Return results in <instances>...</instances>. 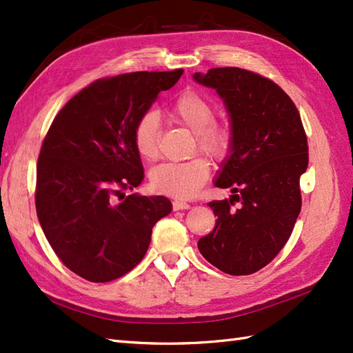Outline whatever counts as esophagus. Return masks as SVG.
I'll use <instances>...</instances> for the list:
<instances>
[{"label": "esophagus", "mask_w": 353, "mask_h": 353, "mask_svg": "<svg viewBox=\"0 0 353 353\" xmlns=\"http://www.w3.org/2000/svg\"><path fill=\"white\" fill-rule=\"evenodd\" d=\"M172 209H174V211H182V209H190V205L182 200H174L172 201Z\"/></svg>", "instance_id": "obj_1"}]
</instances>
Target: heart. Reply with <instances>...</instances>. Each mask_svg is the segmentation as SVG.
<instances>
[{"mask_svg":"<svg viewBox=\"0 0 353 353\" xmlns=\"http://www.w3.org/2000/svg\"><path fill=\"white\" fill-rule=\"evenodd\" d=\"M170 114L176 123L194 133V152H201L221 161L230 152L234 134L228 124L216 123V106L206 95L186 91L172 101ZM161 121L156 112H144L133 127V144L145 161H154L159 153ZM211 176V163L205 157L185 162H165L150 172V183L156 192L174 199L196 196Z\"/></svg>","mask_w":353,"mask_h":353,"instance_id":"1","label":"heart"}]
</instances>
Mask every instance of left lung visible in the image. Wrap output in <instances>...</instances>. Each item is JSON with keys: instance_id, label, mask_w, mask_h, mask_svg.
Masks as SVG:
<instances>
[{"instance_id": "8db88e82", "label": "left lung", "mask_w": 353, "mask_h": 353, "mask_svg": "<svg viewBox=\"0 0 353 353\" xmlns=\"http://www.w3.org/2000/svg\"><path fill=\"white\" fill-rule=\"evenodd\" d=\"M194 80L221 97L234 134L215 181L234 196L209 203L216 221L199 250L228 274L256 273L287 244L302 208L308 139L301 114L281 86L256 72L226 66L196 72Z\"/></svg>"}]
</instances>
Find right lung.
Segmentation results:
<instances>
[{
  "label": "right lung",
  "instance_id": "add662e5",
  "mask_svg": "<svg viewBox=\"0 0 353 353\" xmlns=\"http://www.w3.org/2000/svg\"><path fill=\"white\" fill-rule=\"evenodd\" d=\"M182 74L139 71L95 80L61 109L42 142L37 219L59 259L89 282H110L137 267L153 226L171 212L162 196L117 199L144 179L134 123Z\"/></svg>",
  "mask_w": 353,
  "mask_h": 353
}]
</instances>
